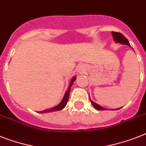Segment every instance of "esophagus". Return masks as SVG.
I'll list each match as a JSON object with an SVG mask.
<instances>
[{"label":"esophagus","mask_w":146,"mask_h":146,"mask_svg":"<svg viewBox=\"0 0 146 146\" xmlns=\"http://www.w3.org/2000/svg\"><path fill=\"white\" fill-rule=\"evenodd\" d=\"M84 70H85V67H84V65H79V67H77L76 70L78 73H83V72L84 71Z\"/></svg>","instance_id":"esophagus-1"}]
</instances>
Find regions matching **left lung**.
I'll return each mask as SVG.
<instances>
[{
	"label": "left lung",
	"instance_id": "8db88e82",
	"mask_svg": "<svg viewBox=\"0 0 146 146\" xmlns=\"http://www.w3.org/2000/svg\"><path fill=\"white\" fill-rule=\"evenodd\" d=\"M112 35L113 37V39H114V41H117V43H121L122 44H126L128 45V46H131L129 42H128V39L126 38L122 33H117V32H112ZM90 100L91 104L93 105V106H94L96 110H99V111H105V110H106L105 108H102V106H100V105H97L96 103L90 100ZM116 110H117V109H116Z\"/></svg>",
	"mask_w": 146,
	"mask_h": 146
}]
</instances>
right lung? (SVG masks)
Returning a JSON list of instances; mask_svg holds the SVG:
<instances>
[{
  "mask_svg": "<svg viewBox=\"0 0 146 146\" xmlns=\"http://www.w3.org/2000/svg\"><path fill=\"white\" fill-rule=\"evenodd\" d=\"M76 77L74 76L71 80L70 83L69 85V88H68V90L66 91L65 95L64 96L63 100H62V102L58 104L57 106L54 108H51L50 109H46V110H44L42 111H38V113H49V112H53V111H60V110H62L65 107L66 105H67V102H68V100H69V95H70V87L72 86V84H73V82L76 80Z\"/></svg>",
  "mask_w": 146,
  "mask_h": 146,
  "instance_id": "obj_1",
  "label": "right lung"
}]
</instances>
